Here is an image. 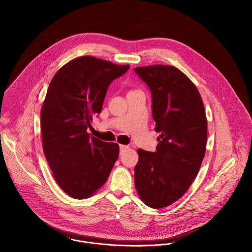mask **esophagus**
I'll list each match as a JSON object with an SVG mask.
<instances>
[{
	"label": "esophagus",
	"instance_id": "1",
	"mask_svg": "<svg viewBox=\"0 0 252 252\" xmlns=\"http://www.w3.org/2000/svg\"><path fill=\"white\" fill-rule=\"evenodd\" d=\"M129 148V146L128 145H119V149H120V154H122L126 149H128Z\"/></svg>",
	"mask_w": 252,
	"mask_h": 252
}]
</instances>
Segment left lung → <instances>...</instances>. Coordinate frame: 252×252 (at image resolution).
<instances>
[{
    "instance_id": "1",
    "label": "left lung",
    "mask_w": 252,
    "mask_h": 252,
    "mask_svg": "<svg viewBox=\"0 0 252 252\" xmlns=\"http://www.w3.org/2000/svg\"><path fill=\"white\" fill-rule=\"evenodd\" d=\"M152 97L156 151L138 149L135 186L142 201L162 209L178 201L197 177L206 152L208 122L200 93L173 66L134 69Z\"/></svg>"
}]
</instances>
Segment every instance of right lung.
Instances as JSON below:
<instances>
[{
  "instance_id": "1",
  "label": "right lung",
  "mask_w": 252,
  "mask_h": 252,
  "mask_svg": "<svg viewBox=\"0 0 252 252\" xmlns=\"http://www.w3.org/2000/svg\"><path fill=\"white\" fill-rule=\"evenodd\" d=\"M91 56L75 58L53 76L41 107L43 153L59 186L74 199L90 197L108 180L119 146L90 137L109 84L129 70Z\"/></svg>"
}]
</instances>
